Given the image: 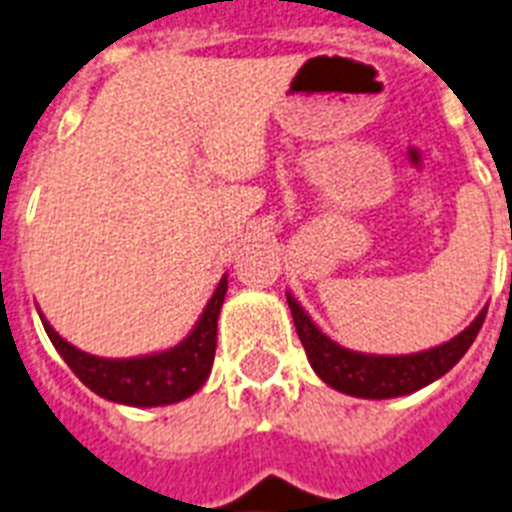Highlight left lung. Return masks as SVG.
Masks as SVG:
<instances>
[{
	"label": "left lung",
	"instance_id": "obj_1",
	"mask_svg": "<svg viewBox=\"0 0 512 512\" xmlns=\"http://www.w3.org/2000/svg\"><path fill=\"white\" fill-rule=\"evenodd\" d=\"M285 296H288L290 314L296 322L298 338L304 343L309 365L327 386H333L341 394L357 396V399H394V396L415 394L433 380H439L441 375H447L463 359L470 343L476 341L486 317V309H481L476 320L452 341L418 351V354H362V351H351L335 343L330 335L314 325V320L296 298L290 293Z\"/></svg>",
	"mask_w": 512,
	"mask_h": 512
}]
</instances>
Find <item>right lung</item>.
<instances>
[{
  "label": "right lung",
  "mask_w": 512,
  "mask_h": 512,
  "mask_svg": "<svg viewBox=\"0 0 512 512\" xmlns=\"http://www.w3.org/2000/svg\"><path fill=\"white\" fill-rule=\"evenodd\" d=\"M224 293H227V275L219 280L214 296L208 298L206 309L185 341H179L174 349L155 351L145 357H94L65 341L63 335L44 320V314L39 317L57 354L94 394L108 402L129 404V407H163V404L182 402L206 383L214 365L216 320L222 312Z\"/></svg>",
  "instance_id": "right-lung-1"
}]
</instances>
